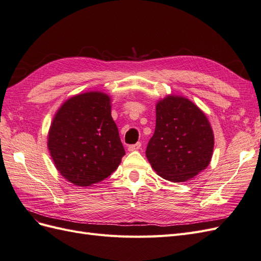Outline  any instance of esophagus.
Masks as SVG:
<instances>
[{
    "instance_id": "34e87169",
    "label": "esophagus",
    "mask_w": 261,
    "mask_h": 261,
    "mask_svg": "<svg viewBox=\"0 0 261 261\" xmlns=\"http://www.w3.org/2000/svg\"><path fill=\"white\" fill-rule=\"evenodd\" d=\"M140 147H141V144H140V143H137V144H135V145L128 146V150H129V151H136V150L140 149Z\"/></svg>"
}]
</instances>
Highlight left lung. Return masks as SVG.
<instances>
[{
  "label": "left lung",
  "instance_id": "1",
  "mask_svg": "<svg viewBox=\"0 0 261 261\" xmlns=\"http://www.w3.org/2000/svg\"><path fill=\"white\" fill-rule=\"evenodd\" d=\"M215 137L207 116L191 100L167 96L155 106V129L146 155L164 179L186 181L206 169Z\"/></svg>",
  "mask_w": 261,
  "mask_h": 261
}]
</instances>
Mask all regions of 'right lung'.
Here are the masks:
<instances>
[{
	"label": "right lung",
	"instance_id": "add662e5",
	"mask_svg": "<svg viewBox=\"0 0 261 261\" xmlns=\"http://www.w3.org/2000/svg\"><path fill=\"white\" fill-rule=\"evenodd\" d=\"M48 148L55 168L74 185L90 186L111 175L125 154L111 98L90 91L65 101L52 121Z\"/></svg>",
	"mask_w": 261,
	"mask_h": 261
}]
</instances>
